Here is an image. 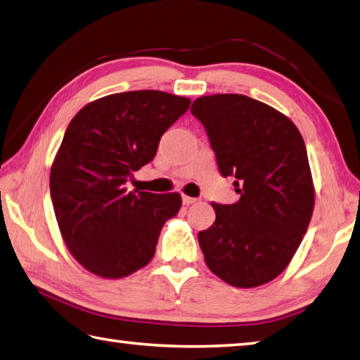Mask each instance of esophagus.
Returning <instances> with one entry per match:
<instances>
[{
  "mask_svg": "<svg viewBox=\"0 0 360 360\" xmlns=\"http://www.w3.org/2000/svg\"><path fill=\"white\" fill-rule=\"evenodd\" d=\"M197 201V198H192V197H187V195H182V202L184 205H192V202Z\"/></svg>",
  "mask_w": 360,
  "mask_h": 360,
  "instance_id": "1",
  "label": "esophagus"
}]
</instances>
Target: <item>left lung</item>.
I'll return each mask as SVG.
<instances>
[{"mask_svg":"<svg viewBox=\"0 0 360 360\" xmlns=\"http://www.w3.org/2000/svg\"><path fill=\"white\" fill-rule=\"evenodd\" d=\"M191 112L240 195L233 205L212 202L215 221L198 233L206 264L236 288L271 282L290 264L315 206L302 135L290 117L243 94L198 97Z\"/></svg>","mask_w":360,"mask_h":360,"instance_id":"left-lung-1","label":"left lung"}]
</instances>
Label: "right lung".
<instances>
[{
  "mask_svg": "<svg viewBox=\"0 0 360 360\" xmlns=\"http://www.w3.org/2000/svg\"><path fill=\"white\" fill-rule=\"evenodd\" d=\"M191 107L162 91H127L84 105L66 129L50 172V195L69 252L84 269L122 278L153 259L179 193L129 192L160 136Z\"/></svg>",
  "mask_w": 360,
  "mask_h": 360,
  "instance_id": "1",
  "label": "right lung"
}]
</instances>
